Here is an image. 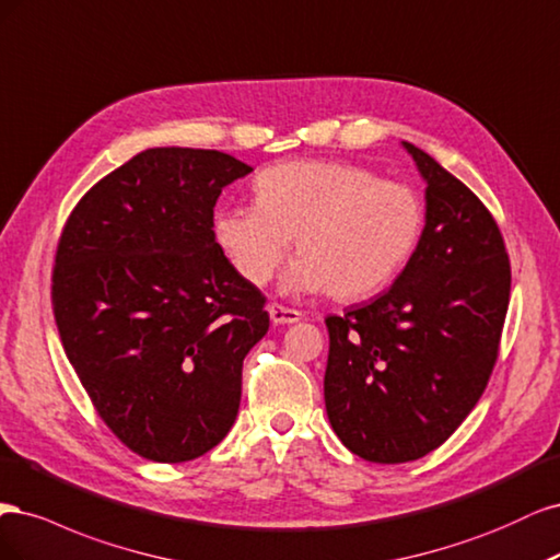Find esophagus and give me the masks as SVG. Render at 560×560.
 <instances>
[{"label":"esophagus","mask_w":560,"mask_h":560,"mask_svg":"<svg viewBox=\"0 0 560 560\" xmlns=\"http://www.w3.org/2000/svg\"><path fill=\"white\" fill-rule=\"evenodd\" d=\"M269 318H272L275 326H285V323H298L302 318V312L275 302V304H269Z\"/></svg>","instance_id":"1"}]
</instances>
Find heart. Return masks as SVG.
<instances>
[{
  "mask_svg": "<svg viewBox=\"0 0 560 560\" xmlns=\"http://www.w3.org/2000/svg\"><path fill=\"white\" fill-rule=\"evenodd\" d=\"M250 190L256 205L221 207L211 230L254 285L272 281L293 240L298 260L285 291L370 298L400 277L425 232L417 190L345 162H277L256 174Z\"/></svg>",
  "mask_w": 560,
  "mask_h": 560,
  "instance_id": "heart-1",
  "label": "heart"
}]
</instances>
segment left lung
<instances>
[{
    "label": "left lung",
    "instance_id": "1",
    "mask_svg": "<svg viewBox=\"0 0 560 560\" xmlns=\"http://www.w3.org/2000/svg\"><path fill=\"white\" fill-rule=\"evenodd\" d=\"M425 178V232L384 295L328 316L326 409L349 451L409 463L442 446L489 384L512 269L491 211L405 141Z\"/></svg>",
    "mask_w": 560,
    "mask_h": 560
}]
</instances>
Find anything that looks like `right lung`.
<instances>
[{
	"label": "right lung",
	"mask_w": 560,
	"mask_h": 560,
	"mask_svg": "<svg viewBox=\"0 0 560 560\" xmlns=\"http://www.w3.org/2000/svg\"><path fill=\"white\" fill-rule=\"evenodd\" d=\"M248 172L221 151L149 149L90 188L62 228L50 300L65 353L141 458H200L237 419L242 363L269 314L211 221Z\"/></svg>",
	"instance_id": "1"
}]
</instances>
